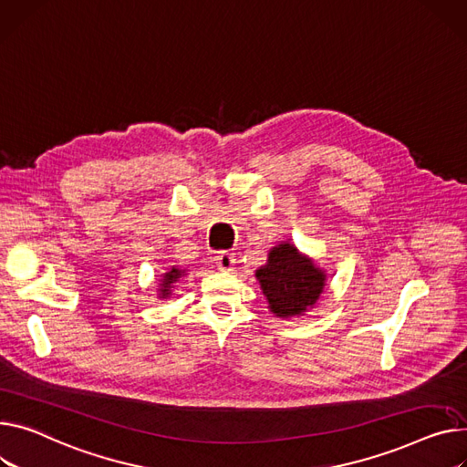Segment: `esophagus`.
I'll use <instances>...</instances> for the list:
<instances>
[{
  "label": "esophagus",
  "instance_id": "esophagus-1",
  "mask_svg": "<svg viewBox=\"0 0 467 467\" xmlns=\"http://www.w3.org/2000/svg\"><path fill=\"white\" fill-rule=\"evenodd\" d=\"M234 263H236V257L234 254H229V252H220L215 255V265L220 270H225V272H231L234 268Z\"/></svg>",
  "mask_w": 467,
  "mask_h": 467
}]
</instances>
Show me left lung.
Segmentation results:
<instances>
[{
	"instance_id": "8db88e82",
	"label": "left lung",
	"mask_w": 467,
	"mask_h": 467,
	"mask_svg": "<svg viewBox=\"0 0 467 467\" xmlns=\"http://www.w3.org/2000/svg\"><path fill=\"white\" fill-rule=\"evenodd\" d=\"M270 312L277 317H293L314 307L325 289V270L298 254L289 242L277 244L268 254V261L255 272Z\"/></svg>"
}]
</instances>
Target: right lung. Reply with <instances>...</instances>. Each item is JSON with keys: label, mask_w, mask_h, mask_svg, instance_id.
Here are the masks:
<instances>
[{"label": "right lung", "mask_w": 467, "mask_h": 467, "mask_svg": "<svg viewBox=\"0 0 467 467\" xmlns=\"http://www.w3.org/2000/svg\"><path fill=\"white\" fill-rule=\"evenodd\" d=\"M183 275V270L172 266L169 272L163 274V279L160 284V298H165V296H171V291H172V285L178 284V279Z\"/></svg>", "instance_id": "1"}]
</instances>
